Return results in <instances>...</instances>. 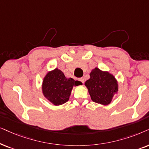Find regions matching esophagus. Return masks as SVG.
<instances>
[{
	"label": "esophagus",
	"mask_w": 149,
	"mask_h": 149,
	"mask_svg": "<svg viewBox=\"0 0 149 149\" xmlns=\"http://www.w3.org/2000/svg\"><path fill=\"white\" fill-rule=\"evenodd\" d=\"M79 80L82 83H84V78H80V79H79Z\"/></svg>",
	"instance_id": "obj_1"
}]
</instances>
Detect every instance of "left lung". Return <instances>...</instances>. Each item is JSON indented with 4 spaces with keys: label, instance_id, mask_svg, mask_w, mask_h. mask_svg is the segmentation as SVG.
<instances>
[{
    "label": "left lung",
    "instance_id": "8db88e82",
    "mask_svg": "<svg viewBox=\"0 0 149 149\" xmlns=\"http://www.w3.org/2000/svg\"><path fill=\"white\" fill-rule=\"evenodd\" d=\"M93 102L102 105H108L118 92V82L112 74L103 71L97 67L90 73V78L85 82Z\"/></svg>",
    "mask_w": 149,
    "mask_h": 149
}]
</instances>
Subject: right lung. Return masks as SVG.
Returning <instances> with one entry per match:
<instances>
[{
  "instance_id": "1",
  "label": "right lung",
  "mask_w": 149,
  "mask_h": 149,
  "mask_svg": "<svg viewBox=\"0 0 149 149\" xmlns=\"http://www.w3.org/2000/svg\"><path fill=\"white\" fill-rule=\"evenodd\" d=\"M82 84L80 81L67 78L62 71L58 68L49 71L42 83L44 97L54 106H60L69 100L73 86Z\"/></svg>"
}]
</instances>
